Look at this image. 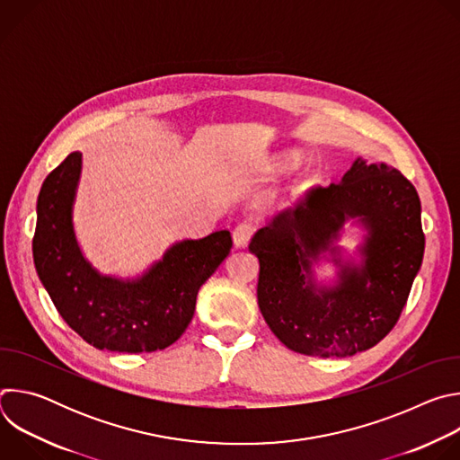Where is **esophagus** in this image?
<instances>
[{
	"mask_svg": "<svg viewBox=\"0 0 460 460\" xmlns=\"http://www.w3.org/2000/svg\"><path fill=\"white\" fill-rule=\"evenodd\" d=\"M252 233H254L252 224H249V222L238 224L234 227V231H233V243H234V247H238V249L245 247L249 243V240L252 238Z\"/></svg>",
	"mask_w": 460,
	"mask_h": 460,
	"instance_id": "1",
	"label": "esophagus"
}]
</instances>
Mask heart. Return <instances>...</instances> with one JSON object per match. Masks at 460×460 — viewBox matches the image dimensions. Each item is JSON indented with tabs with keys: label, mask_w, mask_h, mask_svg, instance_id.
Instances as JSON below:
<instances>
[{
	"label": "heart",
	"mask_w": 460,
	"mask_h": 460,
	"mask_svg": "<svg viewBox=\"0 0 460 460\" xmlns=\"http://www.w3.org/2000/svg\"><path fill=\"white\" fill-rule=\"evenodd\" d=\"M298 160H300V153H298V151H295V149L284 151V153H280V155H277V156L273 158V167H275L277 171L289 169V167H295V165L298 164Z\"/></svg>",
	"instance_id": "obj_1"
}]
</instances>
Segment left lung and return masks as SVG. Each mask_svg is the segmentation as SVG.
Returning a JSON list of instances; mask_svg holds the SVG:
<instances>
[{"label":"left lung","instance_id":"8db88e82","mask_svg":"<svg viewBox=\"0 0 460 460\" xmlns=\"http://www.w3.org/2000/svg\"><path fill=\"white\" fill-rule=\"evenodd\" d=\"M348 221L363 231L353 253L338 243ZM249 251L275 337L302 355L349 357L378 344L406 305L424 256L419 194L401 171L358 156L339 183L270 218ZM320 259L334 261L335 279L315 277Z\"/></svg>","mask_w":460,"mask_h":460}]
</instances>
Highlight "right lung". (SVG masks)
Wrapping results in <instances>:
<instances>
[{"mask_svg": "<svg viewBox=\"0 0 460 460\" xmlns=\"http://www.w3.org/2000/svg\"><path fill=\"white\" fill-rule=\"evenodd\" d=\"M82 171V153H71L41 185L36 273L61 318L91 346L118 353L165 349L187 330L199 289L231 252V233L178 240L137 277L103 275L84 254L75 229Z\"/></svg>", "mask_w": 460, "mask_h": 460, "instance_id": "add662e5", "label": "right lung"}]
</instances>
